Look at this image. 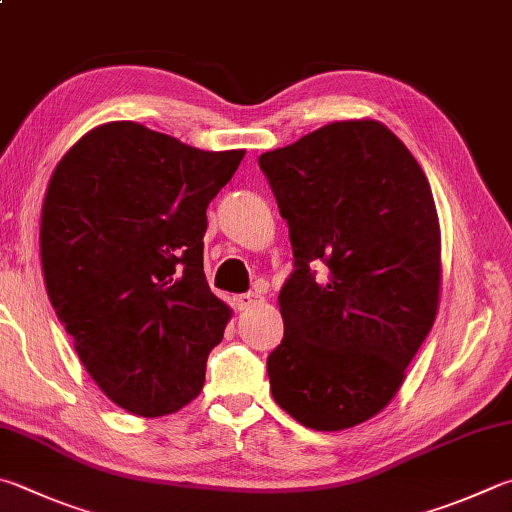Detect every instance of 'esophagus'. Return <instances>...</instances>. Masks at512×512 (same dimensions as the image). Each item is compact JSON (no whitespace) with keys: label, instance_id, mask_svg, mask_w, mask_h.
I'll return each mask as SVG.
<instances>
[{"label":"esophagus","instance_id":"esophagus-1","mask_svg":"<svg viewBox=\"0 0 512 512\" xmlns=\"http://www.w3.org/2000/svg\"><path fill=\"white\" fill-rule=\"evenodd\" d=\"M264 297L259 293H241L237 295V306L241 311H248V309H255L257 304H262Z\"/></svg>","mask_w":512,"mask_h":512}]
</instances>
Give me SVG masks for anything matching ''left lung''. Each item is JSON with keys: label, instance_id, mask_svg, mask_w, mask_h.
Returning <instances> with one entry per match:
<instances>
[{"label": "left lung", "instance_id": "left-lung-1", "mask_svg": "<svg viewBox=\"0 0 512 512\" xmlns=\"http://www.w3.org/2000/svg\"><path fill=\"white\" fill-rule=\"evenodd\" d=\"M288 221L295 271L280 291L275 403L318 432L385 410L441 300V228L430 181L392 129L338 120L259 156ZM322 258L328 280L315 283Z\"/></svg>", "mask_w": 512, "mask_h": 512}]
</instances>
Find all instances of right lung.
Listing matches in <instances>:
<instances>
[{
  "instance_id": "right-lung-1",
  "label": "right lung",
  "mask_w": 512,
  "mask_h": 512,
  "mask_svg": "<svg viewBox=\"0 0 512 512\" xmlns=\"http://www.w3.org/2000/svg\"><path fill=\"white\" fill-rule=\"evenodd\" d=\"M244 154L114 120L82 136L46 185V293L89 376L136 416L174 414L203 389L232 315L203 273L206 208Z\"/></svg>"
}]
</instances>
